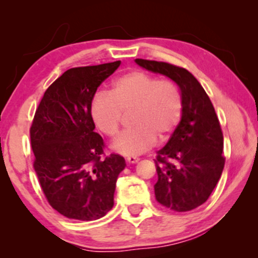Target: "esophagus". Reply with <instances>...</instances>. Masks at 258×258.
Here are the masks:
<instances>
[{
    "label": "esophagus",
    "mask_w": 258,
    "mask_h": 258,
    "mask_svg": "<svg viewBox=\"0 0 258 258\" xmlns=\"http://www.w3.org/2000/svg\"><path fill=\"white\" fill-rule=\"evenodd\" d=\"M127 160V162H128V164H136V162H138V158H136V156H128V158L126 159Z\"/></svg>",
    "instance_id": "obj_1"
}]
</instances>
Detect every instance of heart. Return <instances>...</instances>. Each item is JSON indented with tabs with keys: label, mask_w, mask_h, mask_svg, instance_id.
I'll return each instance as SVG.
<instances>
[{
	"label": "heart",
	"mask_w": 258,
	"mask_h": 258,
	"mask_svg": "<svg viewBox=\"0 0 258 258\" xmlns=\"http://www.w3.org/2000/svg\"><path fill=\"white\" fill-rule=\"evenodd\" d=\"M131 110L130 121L135 127L112 143L115 152L126 156L147 152L156 137L166 139L176 130L182 117V99L171 80L131 70L112 82L110 93L98 92L91 102L92 120L106 137L117 135L122 112Z\"/></svg>",
	"instance_id": "obj_1"
}]
</instances>
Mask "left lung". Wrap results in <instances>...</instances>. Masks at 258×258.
I'll return each instance as SVG.
<instances>
[{
	"label": "left lung",
	"mask_w": 258,
	"mask_h": 258,
	"mask_svg": "<svg viewBox=\"0 0 258 258\" xmlns=\"http://www.w3.org/2000/svg\"><path fill=\"white\" fill-rule=\"evenodd\" d=\"M136 63L167 76L179 87L182 119L156 155L154 190L162 206L176 212L190 211L209 199L223 171L220 121L203 86L184 68L147 59H136Z\"/></svg>",
	"instance_id": "obj_1"
}]
</instances>
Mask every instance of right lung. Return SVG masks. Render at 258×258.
Segmentation results:
<instances>
[{"instance_id": "obj_1", "label": "right lung", "mask_w": 258, "mask_h": 258, "mask_svg": "<svg viewBox=\"0 0 258 258\" xmlns=\"http://www.w3.org/2000/svg\"><path fill=\"white\" fill-rule=\"evenodd\" d=\"M120 63L67 70L44 92L32 120L30 141L38 183L49 205L70 220H98L114 206L125 159L104 154V141L94 132L91 102Z\"/></svg>"}]
</instances>
